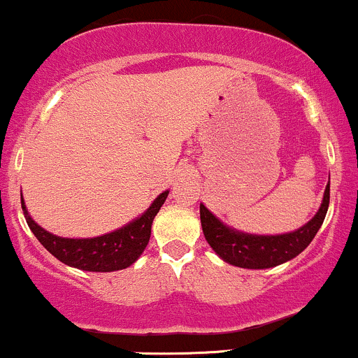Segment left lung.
Segmentation results:
<instances>
[{
  "instance_id": "obj_1",
  "label": "left lung",
  "mask_w": 358,
  "mask_h": 358,
  "mask_svg": "<svg viewBox=\"0 0 358 358\" xmlns=\"http://www.w3.org/2000/svg\"><path fill=\"white\" fill-rule=\"evenodd\" d=\"M329 206V182L324 188L323 200L311 221L299 229L284 234H251L234 229L215 217L203 203H200V222L203 236L221 260L229 265L250 270L272 268L292 260L302 253L316 236Z\"/></svg>"
}]
</instances>
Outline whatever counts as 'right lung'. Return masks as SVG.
Listing matches in <instances>:
<instances>
[{
	"mask_svg": "<svg viewBox=\"0 0 358 358\" xmlns=\"http://www.w3.org/2000/svg\"><path fill=\"white\" fill-rule=\"evenodd\" d=\"M168 194L170 190L159 194L139 217L132 219L131 222L112 233L95 238L56 236L30 217L23 197L22 209L34 236L59 262L66 263L73 268L85 270V272H117V270H124L136 263L143 251L146 250L149 238H151L152 221L166 200Z\"/></svg>",
	"mask_w": 358,
	"mask_h": 358,
	"instance_id": "obj_1",
	"label": "right lung"
}]
</instances>
